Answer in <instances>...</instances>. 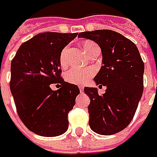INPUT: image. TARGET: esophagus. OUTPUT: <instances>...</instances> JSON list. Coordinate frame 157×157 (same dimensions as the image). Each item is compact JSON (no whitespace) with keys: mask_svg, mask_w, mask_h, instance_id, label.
Segmentation results:
<instances>
[{"mask_svg":"<svg viewBox=\"0 0 157 157\" xmlns=\"http://www.w3.org/2000/svg\"><path fill=\"white\" fill-rule=\"evenodd\" d=\"M79 89H80V92L82 93V92L84 91V86H79Z\"/></svg>","mask_w":157,"mask_h":157,"instance_id":"obj_1","label":"esophagus"}]
</instances>
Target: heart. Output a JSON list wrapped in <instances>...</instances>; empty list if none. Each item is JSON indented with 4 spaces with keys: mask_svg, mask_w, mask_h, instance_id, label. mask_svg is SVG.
I'll list each match as a JSON object with an SVG mask.
<instances>
[{
    "mask_svg": "<svg viewBox=\"0 0 157 157\" xmlns=\"http://www.w3.org/2000/svg\"><path fill=\"white\" fill-rule=\"evenodd\" d=\"M98 45L92 41H86L83 44V48L87 55L90 53V51L93 48H95ZM68 52H69V47L66 46L62 49V51L60 53L59 63L62 68H65L68 65ZM94 73H95V71L92 68H86V69L72 68L66 72L65 79L70 84L83 85L89 79L90 77H92L94 75Z\"/></svg>",
    "mask_w": 157,
    "mask_h": 157,
    "instance_id": "obj_1",
    "label": "heart"
}]
</instances>
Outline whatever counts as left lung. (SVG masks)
<instances>
[{"label": "left lung", "mask_w": 157, "mask_h": 157, "mask_svg": "<svg viewBox=\"0 0 157 157\" xmlns=\"http://www.w3.org/2000/svg\"><path fill=\"white\" fill-rule=\"evenodd\" d=\"M79 38L94 41L101 49L102 66L94 81L106 86L99 95L97 87H85L90 98V128L100 135H113L126 128L134 117L143 92L144 63L136 44L110 29L81 32Z\"/></svg>", "instance_id": "1"}]
</instances>
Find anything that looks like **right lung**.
I'll return each mask as SVG.
<instances>
[{
  "mask_svg": "<svg viewBox=\"0 0 157 157\" xmlns=\"http://www.w3.org/2000/svg\"><path fill=\"white\" fill-rule=\"evenodd\" d=\"M77 34L40 33L23 43L11 62L10 89L18 116L37 135L55 137L68 129V113L80 90L60 77L59 56ZM51 83L61 87L52 90Z\"/></svg>",
  "mask_w": 157,
  "mask_h": 157,
  "instance_id": "1",
  "label": "right lung"
}]
</instances>
